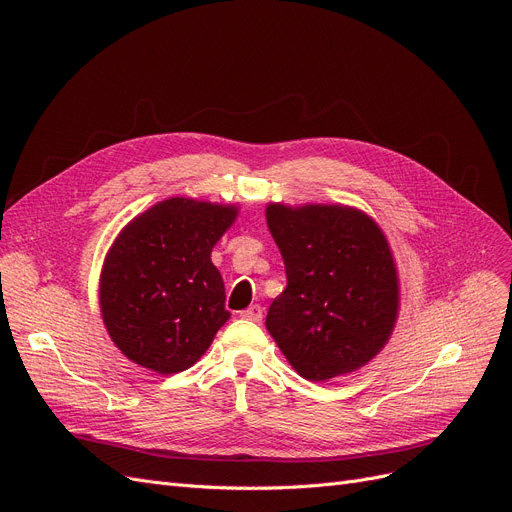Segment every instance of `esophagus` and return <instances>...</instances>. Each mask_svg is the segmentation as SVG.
<instances>
[{"label":"esophagus","mask_w":512,"mask_h":512,"mask_svg":"<svg viewBox=\"0 0 512 512\" xmlns=\"http://www.w3.org/2000/svg\"><path fill=\"white\" fill-rule=\"evenodd\" d=\"M240 317H245L249 321H261L263 319V307L261 305H251L249 309L240 311Z\"/></svg>","instance_id":"esophagus-1"}]
</instances>
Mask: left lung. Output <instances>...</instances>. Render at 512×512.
Returning <instances> with one entry per match:
<instances>
[{
	"label": "left lung",
	"instance_id": "left-lung-1",
	"mask_svg": "<svg viewBox=\"0 0 512 512\" xmlns=\"http://www.w3.org/2000/svg\"><path fill=\"white\" fill-rule=\"evenodd\" d=\"M265 218L286 267L265 326L288 363L311 382L369 363L388 342L400 301L380 226L344 205L270 203Z\"/></svg>",
	"mask_w": 512,
	"mask_h": 512
}]
</instances>
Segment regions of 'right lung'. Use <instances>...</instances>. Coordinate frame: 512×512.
<instances>
[{
    "mask_svg": "<svg viewBox=\"0 0 512 512\" xmlns=\"http://www.w3.org/2000/svg\"><path fill=\"white\" fill-rule=\"evenodd\" d=\"M234 205L172 197L137 215L114 240L99 280L107 334L137 365L170 375L195 365L230 317L211 249Z\"/></svg>",
    "mask_w": 512,
    "mask_h": 512,
    "instance_id": "obj_1",
    "label": "right lung"
}]
</instances>
